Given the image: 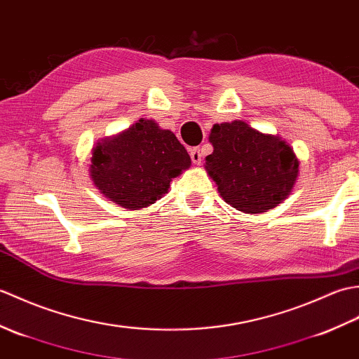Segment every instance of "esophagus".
<instances>
[{
  "instance_id": "1",
  "label": "esophagus",
  "mask_w": 359,
  "mask_h": 359,
  "mask_svg": "<svg viewBox=\"0 0 359 359\" xmlns=\"http://www.w3.org/2000/svg\"><path fill=\"white\" fill-rule=\"evenodd\" d=\"M189 156H191V160L194 165H201L202 163V157H203V152L201 148H193L189 151Z\"/></svg>"
}]
</instances>
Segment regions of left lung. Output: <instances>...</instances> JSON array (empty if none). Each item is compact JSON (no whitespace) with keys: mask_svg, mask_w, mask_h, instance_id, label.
<instances>
[{"mask_svg":"<svg viewBox=\"0 0 359 359\" xmlns=\"http://www.w3.org/2000/svg\"><path fill=\"white\" fill-rule=\"evenodd\" d=\"M212 152L205 170L220 197L245 215H262L292 194L299 160L279 135L264 134L243 120L216 123L210 133Z\"/></svg>","mask_w":359,"mask_h":359,"instance_id":"obj_1","label":"left lung"}]
</instances>
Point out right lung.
<instances>
[{
    "label": "right lung",
    "instance_id": "1",
    "mask_svg": "<svg viewBox=\"0 0 359 359\" xmlns=\"http://www.w3.org/2000/svg\"><path fill=\"white\" fill-rule=\"evenodd\" d=\"M189 166L191 158L170 129L140 118L97 142L89 175L106 199L126 210H142L166 194L172 179Z\"/></svg>",
    "mask_w": 359,
    "mask_h": 359
}]
</instances>
